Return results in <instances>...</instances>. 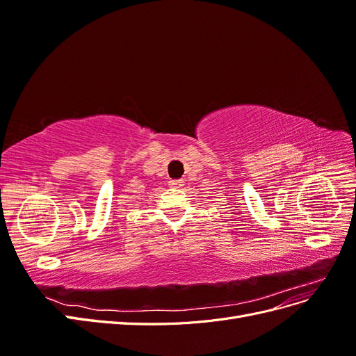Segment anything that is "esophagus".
I'll return each instance as SVG.
<instances>
[{"mask_svg":"<svg viewBox=\"0 0 356 356\" xmlns=\"http://www.w3.org/2000/svg\"><path fill=\"white\" fill-rule=\"evenodd\" d=\"M169 186L174 187V188H179V187L184 186V181H182V179H170Z\"/></svg>","mask_w":356,"mask_h":356,"instance_id":"34e87169","label":"esophagus"}]
</instances>
